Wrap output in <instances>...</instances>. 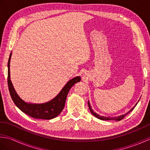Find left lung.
<instances>
[{
	"mask_svg": "<svg viewBox=\"0 0 150 150\" xmlns=\"http://www.w3.org/2000/svg\"><path fill=\"white\" fill-rule=\"evenodd\" d=\"M137 103L134 107H133L131 110H130L128 112H127V113H125L124 115H120V116H118V117H104V116H100L99 115L96 113L95 112H94L93 110H92V108L90 106V102H89V100L88 101V106H89V108H90V111L91 113L93 115H94L95 117H97V119H100V120H116V121H119L120 120H122L124 119V117H125L127 114H128L129 112H131V111L134 109V108L136 106V105L137 104Z\"/></svg>",
	"mask_w": 150,
	"mask_h": 150,
	"instance_id": "8db88e82",
	"label": "left lung"
}]
</instances>
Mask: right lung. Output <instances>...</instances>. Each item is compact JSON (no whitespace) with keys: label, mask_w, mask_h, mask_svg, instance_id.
I'll list each match as a JSON object with an SVG mask.
<instances>
[{"label":"right lung","mask_w":150,"mask_h":150,"mask_svg":"<svg viewBox=\"0 0 150 150\" xmlns=\"http://www.w3.org/2000/svg\"><path fill=\"white\" fill-rule=\"evenodd\" d=\"M12 52L10 53L8 63V84L9 93L15 104L22 112L34 119L50 120L57 117L61 113L65 106L67 95L70 89L75 83L80 82V76H77L69 80L57 96L47 103L35 104L26 103L18 96L13 86L10 79V60Z\"/></svg>","instance_id":"add662e5"}]
</instances>
